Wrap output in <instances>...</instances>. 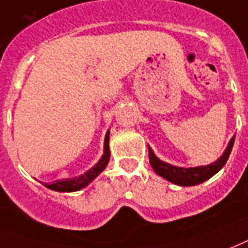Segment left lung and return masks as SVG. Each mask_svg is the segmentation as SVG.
Instances as JSON below:
<instances>
[{"instance_id": "8db88e82", "label": "left lung", "mask_w": 248, "mask_h": 248, "mask_svg": "<svg viewBox=\"0 0 248 248\" xmlns=\"http://www.w3.org/2000/svg\"><path fill=\"white\" fill-rule=\"evenodd\" d=\"M234 139L235 137L232 138L229 141L228 148L225 149L224 155L221 156L216 162H213L211 165L207 166H196V168H179V166H173L170 164L158 160L152 149L148 148L149 164L154 168V170L158 175H161L162 178L168 179L170 182L179 185V186H195L199 183L204 182L209 179L212 175H215L222 166L226 164L228 158L230 156V152L233 149Z\"/></svg>"}]
</instances>
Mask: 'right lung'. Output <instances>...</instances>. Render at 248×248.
Segmentation results:
<instances>
[{
	"instance_id": "obj_1",
	"label": "right lung",
	"mask_w": 248,
	"mask_h": 248,
	"mask_svg": "<svg viewBox=\"0 0 248 248\" xmlns=\"http://www.w3.org/2000/svg\"><path fill=\"white\" fill-rule=\"evenodd\" d=\"M109 158H110V151H109V131H108L107 135H105V141H104L103 157H101V160L92 169H90L87 173H84V174L78 177V178L75 177V178L61 179V181L58 179V181L50 183V185L45 183V186L50 188V190H54V191H78V190H80L83 187H86L87 185H90L105 169V166L109 162Z\"/></svg>"
}]
</instances>
